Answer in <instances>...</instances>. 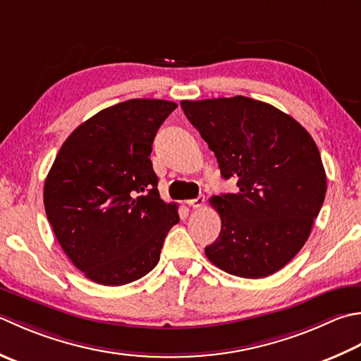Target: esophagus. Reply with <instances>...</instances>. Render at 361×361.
Wrapping results in <instances>:
<instances>
[{
  "label": "esophagus",
  "mask_w": 361,
  "mask_h": 361,
  "mask_svg": "<svg viewBox=\"0 0 361 361\" xmlns=\"http://www.w3.org/2000/svg\"><path fill=\"white\" fill-rule=\"evenodd\" d=\"M203 203H204V195H199V197H197V199H194V200H188L189 207L194 208V209L202 208Z\"/></svg>",
  "instance_id": "esophagus-1"
}]
</instances>
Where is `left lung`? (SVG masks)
Masks as SVG:
<instances>
[{
  "label": "left lung",
  "mask_w": 361,
  "mask_h": 361,
  "mask_svg": "<svg viewBox=\"0 0 361 361\" xmlns=\"http://www.w3.org/2000/svg\"><path fill=\"white\" fill-rule=\"evenodd\" d=\"M181 108L214 152L221 175L239 188L209 199L222 228L204 249L208 259L243 279L280 271L307 243L326 199L313 137L291 116L243 95L183 100Z\"/></svg>",
  "instance_id": "1"
}]
</instances>
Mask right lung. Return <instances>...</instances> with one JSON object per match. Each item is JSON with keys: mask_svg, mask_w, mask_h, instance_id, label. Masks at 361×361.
I'll list each match as a JSON object with an SVG mask.
<instances>
[{"mask_svg": "<svg viewBox=\"0 0 361 361\" xmlns=\"http://www.w3.org/2000/svg\"><path fill=\"white\" fill-rule=\"evenodd\" d=\"M173 102L134 98L98 112L70 134L47 175L44 204L56 238L87 279L139 280L159 261L180 216L158 192L150 153Z\"/></svg>", "mask_w": 361, "mask_h": 361, "instance_id": "obj_1", "label": "right lung"}]
</instances>
